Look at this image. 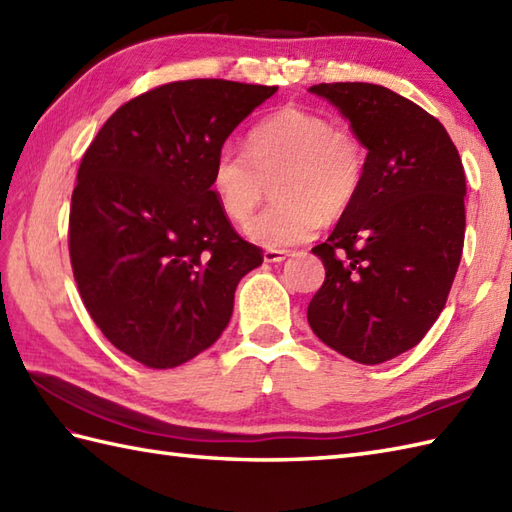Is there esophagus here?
Masks as SVG:
<instances>
[{
    "label": "esophagus",
    "mask_w": 512,
    "mask_h": 512,
    "mask_svg": "<svg viewBox=\"0 0 512 512\" xmlns=\"http://www.w3.org/2000/svg\"><path fill=\"white\" fill-rule=\"evenodd\" d=\"M288 255H290L288 250H266V253H264V262H266V264H279V262H284V259H286Z\"/></svg>",
    "instance_id": "obj_1"
}]
</instances>
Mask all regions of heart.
<instances>
[{"label":"heart","mask_w":512,"mask_h":512,"mask_svg":"<svg viewBox=\"0 0 512 512\" xmlns=\"http://www.w3.org/2000/svg\"><path fill=\"white\" fill-rule=\"evenodd\" d=\"M275 184V202L246 224L250 242L284 250L319 233L323 217L350 211L365 180V149L323 114L281 107L248 136V151L224 143L211 162V191L231 222H246Z\"/></svg>","instance_id":"1"}]
</instances>
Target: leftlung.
Listing matches in <instances>:
<instances>
[{
  "instance_id": "left-lung-1",
  "label": "left lung",
  "mask_w": 512,
  "mask_h": 512,
  "mask_svg": "<svg viewBox=\"0 0 512 512\" xmlns=\"http://www.w3.org/2000/svg\"><path fill=\"white\" fill-rule=\"evenodd\" d=\"M367 149L361 193L314 246L325 281L308 306L319 339L363 365L411 350L447 303L464 246L466 178L447 129L374 83H319Z\"/></svg>"
}]
</instances>
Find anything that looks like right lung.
<instances>
[{
	"label": "right lung",
	"mask_w": 512,
	"mask_h": 512,
	"mask_svg": "<svg viewBox=\"0 0 512 512\" xmlns=\"http://www.w3.org/2000/svg\"><path fill=\"white\" fill-rule=\"evenodd\" d=\"M275 85H160L107 118L70 206V262L90 317L134 361L171 369L211 347L262 248L235 233L211 162Z\"/></svg>",
	"instance_id": "add662e5"
}]
</instances>
